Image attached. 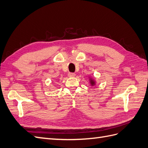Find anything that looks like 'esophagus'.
Segmentation results:
<instances>
[{
  "mask_svg": "<svg viewBox=\"0 0 148 148\" xmlns=\"http://www.w3.org/2000/svg\"><path fill=\"white\" fill-rule=\"evenodd\" d=\"M68 77H75V73H68Z\"/></svg>",
  "mask_w": 148,
  "mask_h": 148,
  "instance_id": "1",
  "label": "esophagus"
}]
</instances>
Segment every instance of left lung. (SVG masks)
<instances>
[{
    "label": "left lung",
    "instance_id": "obj_1",
    "mask_svg": "<svg viewBox=\"0 0 148 148\" xmlns=\"http://www.w3.org/2000/svg\"><path fill=\"white\" fill-rule=\"evenodd\" d=\"M91 84L92 85H94L95 84V82H94V81H93V80H91Z\"/></svg>",
    "mask_w": 148,
    "mask_h": 148
}]
</instances>
